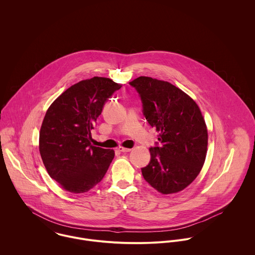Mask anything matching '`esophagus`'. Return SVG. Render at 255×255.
I'll return each instance as SVG.
<instances>
[{
  "mask_svg": "<svg viewBox=\"0 0 255 255\" xmlns=\"http://www.w3.org/2000/svg\"><path fill=\"white\" fill-rule=\"evenodd\" d=\"M119 151L125 153V152H129V151H131V149H130V148H126V147L120 146V147H119Z\"/></svg>",
  "mask_w": 255,
  "mask_h": 255,
  "instance_id": "obj_1",
  "label": "esophagus"
}]
</instances>
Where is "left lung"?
Masks as SVG:
<instances>
[{
    "label": "left lung",
    "instance_id": "left-lung-1",
    "mask_svg": "<svg viewBox=\"0 0 255 255\" xmlns=\"http://www.w3.org/2000/svg\"><path fill=\"white\" fill-rule=\"evenodd\" d=\"M129 84L140 95L146 121L156 128L161 143L149 149L151 160L142 176L162 194L179 192L196 179L205 162L208 132L201 111L168 81L139 76Z\"/></svg>",
    "mask_w": 255,
    "mask_h": 255
}]
</instances>
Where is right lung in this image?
<instances>
[{"instance_id":"1","label":"right lung","mask_w":255,"mask_h":255,"mask_svg":"<svg viewBox=\"0 0 255 255\" xmlns=\"http://www.w3.org/2000/svg\"><path fill=\"white\" fill-rule=\"evenodd\" d=\"M122 84L94 76L63 92L48 108L39 132V151L49 176L64 189L83 193L104 178L113 149L91 145V130L103 106Z\"/></svg>"}]
</instances>
